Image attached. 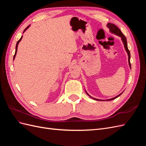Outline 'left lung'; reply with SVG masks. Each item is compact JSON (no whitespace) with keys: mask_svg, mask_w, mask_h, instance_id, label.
Segmentation results:
<instances>
[{"mask_svg":"<svg viewBox=\"0 0 146 146\" xmlns=\"http://www.w3.org/2000/svg\"><path fill=\"white\" fill-rule=\"evenodd\" d=\"M107 27L110 29V32H111L112 33L115 34V35H117V36H120V37L121 38V39H122V42H123V45H124L125 49L126 52H127L128 56H129V66H130V68H131V64H130V51H129V48H128V47H127V38H126V37L124 36V35H123V33H122L121 30L119 29L117 27V26L114 25V24L108 23V24H107ZM122 93H121V94H119V95H117V96L114 97V98H111V99H107V100H107V101H110V100H113V99H116L117 98H118V97H119V96L121 95V94H122ZM86 93L88 96H89L90 97V98H91L92 99H94V100H99V101H102H102H105V100H100V99H96V98H92V97H91V96H90L89 94H88L87 93L86 91Z\"/></svg>","mask_w":146,"mask_h":146,"instance_id":"1","label":"left lung"}]
</instances>
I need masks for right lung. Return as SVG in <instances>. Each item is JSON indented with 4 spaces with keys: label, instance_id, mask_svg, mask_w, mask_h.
I'll use <instances>...</instances> for the list:
<instances>
[{
    "label": "right lung",
    "instance_id": "add662e5",
    "mask_svg": "<svg viewBox=\"0 0 146 146\" xmlns=\"http://www.w3.org/2000/svg\"><path fill=\"white\" fill-rule=\"evenodd\" d=\"M30 27V25H29V26H27V27H26V29L24 30V32L23 33H24L25 32V30H27L29 27ZM22 38H23V36H21V38H20V39H19V40L18 41H17V43H16V51H15V55H14V56H13V60H15V56H16V52H17V46H18V44L19 43V42L21 41V39H22Z\"/></svg>",
    "mask_w": 146,
    "mask_h": 146
}]
</instances>
